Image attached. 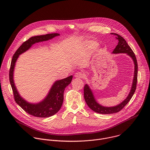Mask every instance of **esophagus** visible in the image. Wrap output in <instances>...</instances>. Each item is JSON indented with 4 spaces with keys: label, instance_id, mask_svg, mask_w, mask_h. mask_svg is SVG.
I'll list each match as a JSON object with an SVG mask.
<instances>
[{
    "label": "esophagus",
    "instance_id": "esophagus-1",
    "mask_svg": "<svg viewBox=\"0 0 150 150\" xmlns=\"http://www.w3.org/2000/svg\"><path fill=\"white\" fill-rule=\"evenodd\" d=\"M75 76L77 78H79V79H82L85 78V74L83 72H78L77 73L75 74Z\"/></svg>",
    "mask_w": 150,
    "mask_h": 150
}]
</instances>
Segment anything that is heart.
I'll return each instance as SVG.
<instances>
[{
    "label": "heart",
    "mask_w": 150,
    "mask_h": 150,
    "mask_svg": "<svg viewBox=\"0 0 150 150\" xmlns=\"http://www.w3.org/2000/svg\"><path fill=\"white\" fill-rule=\"evenodd\" d=\"M97 46V45L96 42H89V44L87 45V48L90 50H93L95 48H96Z\"/></svg>",
    "instance_id": "1"
}]
</instances>
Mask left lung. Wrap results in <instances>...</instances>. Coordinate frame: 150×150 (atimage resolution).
I'll return each instance as SVG.
<instances>
[{"label":"left lung","instance_id":"8db88e82","mask_svg":"<svg viewBox=\"0 0 150 150\" xmlns=\"http://www.w3.org/2000/svg\"><path fill=\"white\" fill-rule=\"evenodd\" d=\"M113 34L116 35V38L118 41V43L112 53L115 54L126 53L127 55H129L131 57H132L135 65L134 77L133 79L131 90L127 98L119 105H117L114 107H110V108L104 107L99 104L95 100L91 90L90 88L88 85L87 84L85 85L83 88V96L85 102H86L89 108L92 110L100 114H112L120 112L128 103V102L130 101L137 88L138 78V63L135 53H134L130 46L127 45L126 40L122 36L116 33H113Z\"/></svg>","mask_w":150,"mask_h":150}]
</instances>
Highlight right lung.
Masks as SVG:
<instances>
[{"label": "right lung", "mask_w": 150, "mask_h": 150, "mask_svg": "<svg viewBox=\"0 0 150 150\" xmlns=\"http://www.w3.org/2000/svg\"><path fill=\"white\" fill-rule=\"evenodd\" d=\"M59 35L58 33L47 34L30 38L24 42L17 49L12 57L9 70V81L13 91V97L16 103L25 112L30 115L37 117H48L55 115L61 108L63 101V93L65 88L71 82L72 75L65 79L56 81L52 87L47 97L41 102L37 104L29 103L21 97L15 85L13 74L16 61L19 54L28 50L35 42L47 41Z\"/></svg>", "instance_id": "right-lung-1"}]
</instances>
